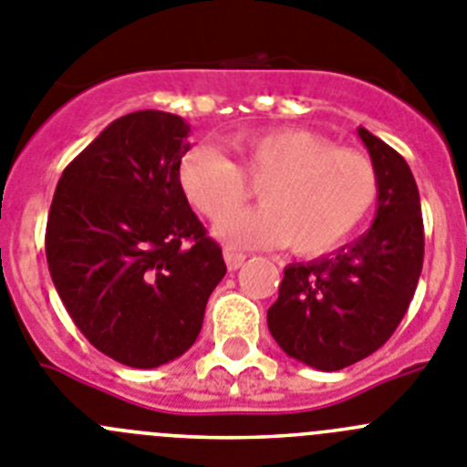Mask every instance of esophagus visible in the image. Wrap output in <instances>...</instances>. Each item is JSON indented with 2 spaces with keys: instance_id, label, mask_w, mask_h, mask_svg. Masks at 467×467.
<instances>
[{
  "instance_id": "34e87169",
  "label": "esophagus",
  "mask_w": 467,
  "mask_h": 467,
  "mask_svg": "<svg viewBox=\"0 0 467 467\" xmlns=\"http://www.w3.org/2000/svg\"><path fill=\"white\" fill-rule=\"evenodd\" d=\"M223 258H225V265H228V270L234 272V270H239V267H242L244 260H246V255L237 254V251H233V249H225Z\"/></svg>"
}]
</instances>
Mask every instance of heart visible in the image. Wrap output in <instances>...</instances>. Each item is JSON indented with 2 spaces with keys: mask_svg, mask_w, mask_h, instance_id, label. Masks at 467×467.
Segmentation results:
<instances>
[{
  "mask_svg": "<svg viewBox=\"0 0 467 467\" xmlns=\"http://www.w3.org/2000/svg\"><path fill=\"white\" fill-rule=\"evenodd\" d=\"M242 167L260 188L263 207L235 212L249 197L244 171L209 144L179 162V188L209 218L213 237L234 249L291 244L305 255L326 254L351 237L377 200V170L360 150L337 149L309 130L285 128L234 140Z\"/></svg>",
  "mask_w": 467,
  "mask_h": 467,
  "instance_id": "b5f03b06",
  "label": "heart"
}]
</instances>
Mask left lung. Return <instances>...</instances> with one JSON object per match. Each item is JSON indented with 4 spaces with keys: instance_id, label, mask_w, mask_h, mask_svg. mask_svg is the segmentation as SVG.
I'll return each mask as SVG.
<instances>
[{
    "instance_id": "1",
    "label": "left lung",
    "mask_w": 467,
    "mask_h": 467,
    "mask_svg": "<svg viewBox=\"0 0 467 467\" xmlns=\"http://www.w3.org/2000/svg\"><path fill=\"white\" fill-rule=\"evenodd\" d=\"M358 137L379 182L375 221L333 255L288 265L267 309L276 344L323 372L368 358L396 333L423 267L421 200L410 165L365 128Z\"/></svg>"
}]
</instances>
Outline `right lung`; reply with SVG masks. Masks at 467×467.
I'll return each mask as SVG.
<instances>
[{"instance_id": "obj_1", "label": "right lung", "mask_w": 467, "mask_h": 467, "mask_svg": "<svg viewBox=\"0 0 467 467\" xmlns=\"http://www.w3.org/2000/svg\"><path fill=\"white\" fill-rule=\"evenodd\" d=\"M191 125L174 113L116 119L62 171L46 258L62 305L88 342L130 368H161L195 344L225 276L179 188Z\"/></svg>"}]
</instances>
